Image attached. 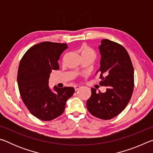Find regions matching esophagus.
I'll list each match as a JSON object with an SVG mask.
<instances>
[{
    "label": "esophagus",
    "instance_id": "obj_1",
    "mask_svg": "<svg viewBox=\"0 0 153 153\" xmlns=\"http://www.w3.org/2000/svg\"><path fill=\"white\" fill-rule=\"evenodd\" d=\"M80 88H81V86H77V85H76V86H74V89H75V90H76V91H77V90H78Z\"/></svg>",
    "mask_w": 153,
    "mask_h": 153
}]
</instances>
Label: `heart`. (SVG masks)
Here are the masks:
<instances>
[{"label":"heart","instance_id":"b5f03b06","mask_svg":"<svg viewBox=\"0 0 153 153\" xmlns=\"http://www.w3.org/2000/svg\"><path fill=\"white\" fill-rule=\"evenodd\" d=\"M78 52L80 53V55L84 56V55H88L91 56L92 57L94 58L95 56V53L92 49L86 45H83L80 48H79Z\"/></svg>","mask_w":153,"mask_h":153}]
</instances>
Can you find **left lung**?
I'll return each instance as SVG.
<instances>
[{
	"instance_id": "1",
	"label": "left lung",
	"mask_w": 153,
	"mask_h": 153,
	"mask_svg": "<svg viewBox=\"0 0 153 153\" xmlns=\"http://www.w3.org/2000/svg\"><path fill=\"white\" fill-rule=\"evenodd\" d=\"M98 46L100 54V84L107 86L105 93L97 92L92 88L91 97L87 100L88 110L95 117L108 120L124 110L132 95L134 67L126 48L108 39ZM105 74V76L102 74Z\"/></svg>"
}]
</instances>
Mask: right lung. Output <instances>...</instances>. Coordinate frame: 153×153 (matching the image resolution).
I'll return each instance as SVG.
<instances>
[{
    "label": "right lung",
    "instance_id": "right-lung-1",
    "mask_svg": "<svg viewBox=\"0 0 153 153\" xmlns=\"http://www.w3.org/2000/svg\"><path fill=\"white\" fill-rule=\"evenodd\" d=\"M68 48L67 44L43 42L23 56L17 73V84L23 101L30 112L42 121H51L63 113L67 100L74 94L73 87L50 89L48 79L53 70H58V61Z\"/></svg>",
    "mask_w": 153,
    "mask_h": 153
}]
</instances>
